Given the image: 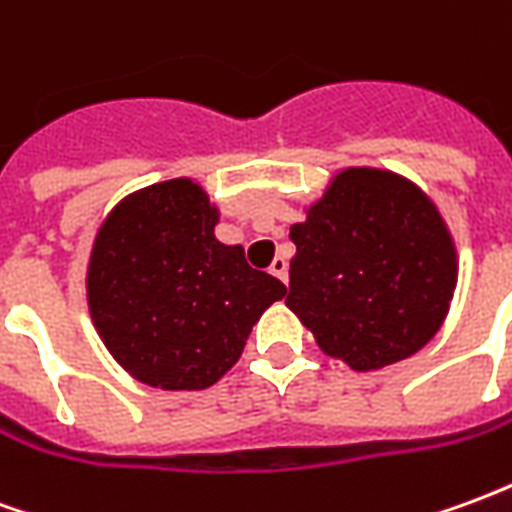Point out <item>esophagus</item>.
Segmentation results:
<instances>
[{
    "label": "esophagus",
    "instance_id": "esophagus-1",
    "mask_svg": "<svg viewBox=\"0 0 512 512\" xmlns=\"http://www.w3.org/2000/svg\"><path fill=\"white\" fill-rule=\"evenodd\" d=\"M268 271H271V274H274L277 279H282V282H288V260H285V257H279V255L274 257Z\"/></svg>",
    "mask_w": 512,
    "mask_h": 512
}]
</instances>
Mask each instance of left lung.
Segmentation results:
<instances>
[{"instance_id":"obj_1","label":"left lung","mask_w":512,"mask_h":512,"mask_svg":"<svg viewBox=\"0 0 512 512\" xmlns=\"http://www.w3.org/2000/svg\"><path fill=\"white\" fill-rule=\"evenodd\" d=\"M304 213L285 304L323 354L370 373L425 348L458 285L436 202L392 169L345 167Z\"/></svg>"}]
</instances>
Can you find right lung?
I'll return each instance as SVG.
<instances>
[{
  "label": "right lung",
  "instance_id": "obj_1",
  "mask_svg": "<svg viewBox=\"0 0 512 512\" xmlns=\"http://www.w3.org/2000/svg\"><path fill=\"white\" fill-rule=\"evenodd\" d=\"M219 208L191 178L131 191L95 233L87 307L106 351L156 389H208L288 288L222 244Z\"/></svg>",
  "mask_w": 512,
  "mask_h": 512
}]
</instances>
